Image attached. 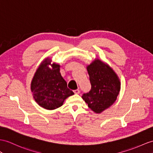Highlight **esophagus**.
Returning a JSON list of instances; mask_svg holds the SVG:
<instances>
[{
	"label": "esophagus",
	"mask_w": 153,
	"mask_h": 153,
	"mask_svg": "<svg viewBox=\"0 0 153 153\" xmlns=\"http://www.w3.org/2000/svg\"><path fill=\"white\" fill-rule=\"evenodd\" d=\"M74 91V93L75 94H80V90L79 89H74V90L73 91Z\"/></svg>",
	"instance_id": "1"
}]
</instances>
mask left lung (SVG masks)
I'll use <instances>...</instances> for the list:
<instances>
[{"mask_svg": "<svg viewBox=\"0 0 153 153\" xmlns=\"http://www.w3.org/2000/svg\"><path fill=\"white\" fill-rule=\"evenodd\" d=\"M87 70L91 88L82 97L89 108L100 113L115 101L120 91V81L111 68L98 59L88 65Z\"/></svg>", "mask_w": 153, "mask_h": 153, "instance_id": "8db88e82", "label": "left lung"}]
</instances>
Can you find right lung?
<instances>
[{"label":"right lung","instance_id":"1","mask_svg":"<svg viewBox=\"0 0 153 153\" xmlns=\"http://www.w3.org/2000/svg\"><path fill=\"white\" fill-rule=\"evenodd\" d=\"M46 59L37 69L31 82L33 99L38 105L47 110H54L62 106L64 100L74 93L68 88L66 81L59 72V65H50Z\"/></svg>","mask_w":153,"mask_h":153}]
</instances>
